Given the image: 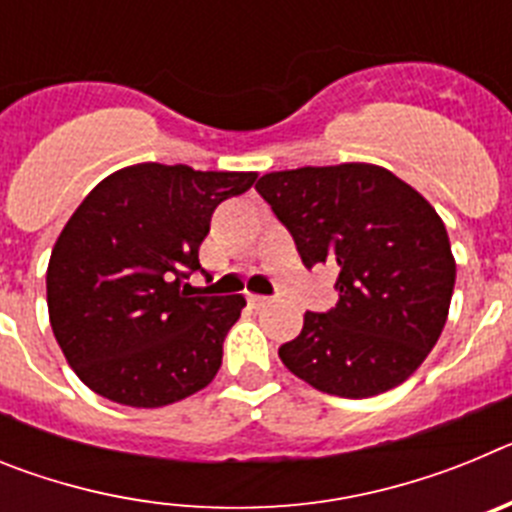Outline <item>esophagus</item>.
Returning <instances> with one entry per match:
<instances>
[{
  "label": "esophagus",
  "mask_w": 512,
  "mask_h": 512,
  "mask_svg": "<svg viewBox=\"0 0 512 512\" xmlns=\"http://www.w3.org/2000/svg\"><path fill=\"white\" fill-rule=\"evenodd\" d=\"M248 305H251V307H264V305H269V297L248 295Z\"/></svg>",
  "instance_id": "obj_1"
}]
</instances>
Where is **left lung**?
I'll return each instance as SVG.
<instances>
[{
	"label": "left lung",
	"instance_id": "1",
	"mask_svg": "<svg viewBox=\"0 0 512 512\" xmlns=\"http://www.w3.org/2000/svg\"><path fill=\"white\" fill-rule=\"evenodd\" d=\"M256 192L292 233L307 269H338V302L305 312L279 348L289 372L328 395L374 397L431 354L449 318L456 261L423 194L374 164L271 171Z\"/></svg>",
	"mask_w": 512,
	"mask_h": 512
}]
</instances>
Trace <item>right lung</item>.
Listing matches in <instances>:
<instances>
[{
    "instance_id": "add662e5",
    "label": "right lung",
    "mask_w": 512,
    "mask_h": 512,
    "mask_svg": "<svg viewBox=\"0 0 512 512\" xmlns=\"http://www.w3.org/2000/svg\"><path fill=\"white\" fill-rule=\"evenodd\" d=\"M253 171L135 164L84 197L53 246L45 287L63 356L89 390L130 408L200 392L223 364L243 295L189 297L212 212Z\"/></svg>"
}]
</instances>
